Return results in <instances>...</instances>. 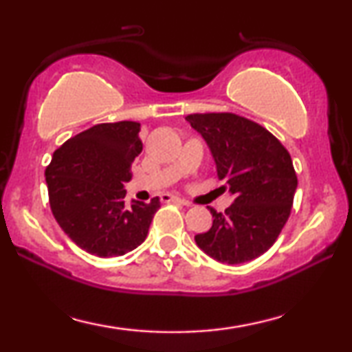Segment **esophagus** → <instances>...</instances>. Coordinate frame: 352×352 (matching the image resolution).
<instances>
[{
  "label": "esophagus",
  "instance_id": "34e87169",
  "mask_svg": "<svg viewBox=\"0 0 352 352\" xmlns=\"http://www.w3.org/2000/svg\"><path fill=\"white\" fill-rule=\"evenodd\" d=\"M160 200L163 201V204H166V201H176V204H181V205H186V206H189L190 204L187 200H182V199H179V197H176V195H170V194H165V195H162L160 197Z\"/></svg>",
  "mask_w": 352,
  "mask_h": 352
}]
</instances>
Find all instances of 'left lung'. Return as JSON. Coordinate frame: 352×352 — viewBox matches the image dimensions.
Masks as SVG:
<instances>
[{
    "mask_svg": "<svg viewBox=\"0 0 352 352\" xmlns=\"http://www.w3.org/2000/svg\"><path fill=\"white\" fill-rule=\"evenodd\" d=\"M208 144L219 181L235 197L195 242L216 261L240 264L267 252L292 213L298 177L290 153L261 124L240 115L190 113L186 117Z\"/></svg>",
    "mask_w": 352,
    "mask_h": 352,
    "instance_id": "1",
    "label": "left lung"
}]
</instances>
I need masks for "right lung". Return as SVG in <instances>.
I'll return each mask as SVG.
<instances>
[{
    "label": "right lung",
    "mask_w": 352,
    "mask_h": 352,
    "mask_svg": "<svg viewBox=\"0 0 352 352\" xmlns=\"http://www.w3.org/2000/svg\"><path fill=\"white\" fill-rule=\"evenodd\" d=\"M141 123H100L67 139L47 165L51 211L81 250L122 256L147 237L160 200L124 204V182L142 152Z\"/></svg>",
    "instance_id": "add662e5"
}]
</instances>
